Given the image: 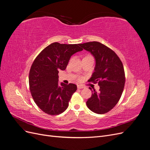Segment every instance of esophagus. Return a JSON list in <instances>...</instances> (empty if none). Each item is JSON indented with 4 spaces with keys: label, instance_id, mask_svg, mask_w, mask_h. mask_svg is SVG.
<instances>
[{
    "label": "esophagus",
    "instance_id": "obj_1",
    "mask_svg": "<svg viewBox=\"0 0 150 150\" xmlns=\"http://www.w3.org/2000/svg\"><path fill=\"white\" fill-rule=\"evenodd\" d=\"M85 87L84 86H83V85H80V84H79V85H78V89H83V88H84Z\"/></svg>",
    "mask_w": 150,
    "mask_h": 150
}]
</instances>
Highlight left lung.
<instances>
[{
    "label": "left lung",
    "instance_id": "1",
    "mask_svg": "<svg viewBox=\"0 0 150 150\" xmlns=\"http://www.w3.org/2000/svg\"><path fill=\"white\" fill-rule=\"evenodd\" d=\"M82 49L93 54L96 66L90 82L98 83L99 91L92 90L91 97L86 102L88 108L97 114H104L118 103L123 91L125 74L123 65L117 54L105 45L93 41L80 44Z\"/></svg>",
    "mask_w": 150,
    "mask_h": 150
}]
</instances>
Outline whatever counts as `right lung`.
<instances>
[{
	"mask_svg": "<svg viewBox=\"0 0 150 150\" xmlns=\"http://www.w3.org/2000/svg\"><path fill=\"white\" fill-rule=\"evenodd\" d=\"M80 44L54 42L36 57L29 71V83L32 96L37 106L46 114L58 115L69 106L77 86L58 83L59 71H64L71 56L83 51Z\"/></svg>",
	"mask_w": 150,
	"mask_h": 150,
	"instance_id": "obj_1",
	"label": "right lung"
}]
</instances>
